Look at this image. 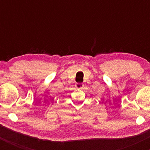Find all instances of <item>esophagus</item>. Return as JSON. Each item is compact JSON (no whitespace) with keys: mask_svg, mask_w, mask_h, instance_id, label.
I'll use <instances>...</instances> for the list:
<instances>
[{"mask_svg":"<svg viewBox=\"0 0 150 150\" xmlns=\"http://www.w3.org/2000/svg\"><path fill=\"white\" fill-rule=\"evenodd\" d=\"M75 87H76L77 89H83L84 85L82 83H77L76 85H75Z\"/></svg>","mask_w":150,"mask_h":150,"instance_id":"34e87169","label":"esophagus"}]
</instances>
